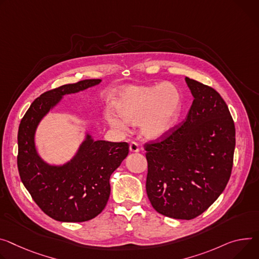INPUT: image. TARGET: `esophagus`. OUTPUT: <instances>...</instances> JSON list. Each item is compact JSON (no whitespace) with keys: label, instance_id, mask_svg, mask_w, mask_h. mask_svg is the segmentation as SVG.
Returning a JSON list of instances; mask_svg holds the SVG:
<instances>
[{"label":"esophagus","instance_id":"esophagus-1","mask_svg":"<svg viewBox=\"0 0 259 259\" xmlns=\"http://www.w3.org/2000/svg\"><path fill=\"white\" fill-rule=\"evenodd\" d=\"M129 149H130V152H132V153H138L140 151V149L138 147V144L135 143V142L130 143V148Z\"/></svg>","mask_w":259,"mask_h":259}]
</instances>
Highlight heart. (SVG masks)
<instances>
[{
    "label": "heart",
    "mask_w": 259,
    "mask_h": 259,
    "mask_svg": "<svg viewBox=\"0 0 259 259\" xmlns=\"http://www.w3.org/2000/svg\"><path fill=\"white\" fill-rule=\"evenodd\" d=\"M116 113L108 110V124L125 130L127 124H139L140 132L150 139L167 134L178 123L182 111V98L172 83L152 87H130L123 90L113 102Z\"/></svg>",
    "instance_id": "obj_1"
}]
</instances>
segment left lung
Returning <instances> with one entry per match:
<instances>
[{"instance_id":"1","label":"left lung","mask_w":259,"mask_h":259,"mask_svg":"<svg viewBox=\"0 0 259 259\" xmlns=\"http://www.w3.org/2000/svg\"><path fill=\"white\" fill-rule=\"evenodd\" d=\"M194 100L186 120L145 144L146 189L158 213L191 220L220 196L229 181L236 128L220 94L186 77Z\"/></svg>"}]
</instances>
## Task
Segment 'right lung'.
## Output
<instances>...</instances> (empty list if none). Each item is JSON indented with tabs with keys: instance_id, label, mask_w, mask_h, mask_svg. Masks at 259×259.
Returning <instances> with one entry per match:
<instances>
[{
	"instance_id": "add662e5",
	"label": "right lung",
	"mask_w": 259,
	"mask_h": 259,
	"mask_svg": "<svg viewBox=\"0 0 259 259\" xmlns=\"http://www.w3.org/2000/svg\"><path fill=\"white\" fill-rule=\"evenodd\" d=\"M83 79L43 93L20 121L17 168L20 180L36 204L51 218L62 222H83L98 216L110 194L109 178L129 153L128 143L88 139L77 155L64 166L44 163L35 150L34 133L42 116L65 94L99 83Z\"/></svg>"
}]
</instances>
